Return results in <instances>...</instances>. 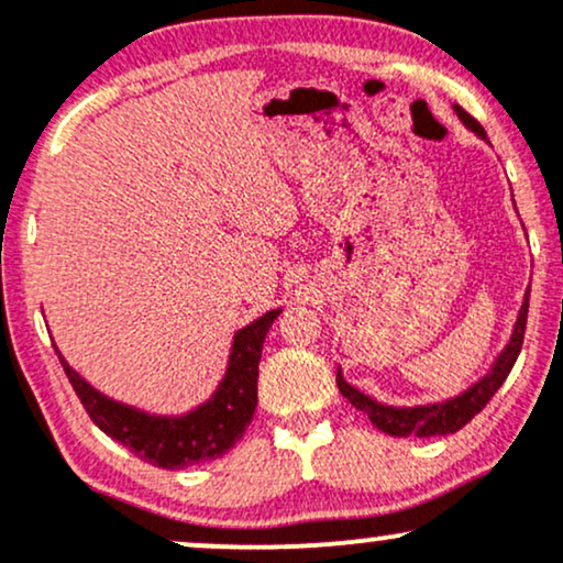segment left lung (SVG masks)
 <instances>
[{"instance_id":"8db88e82","label":"left lung","mask_w":563,"mask_h":563,"mask_svg":"<svg viewBox=\"0 0 563 563\" xmlns=\"http://www.w3.org/2000/svg\"><path fill=\"white\" fill-rule=\"evenodd\" d=\"M457 119L463 121V126L471 129L476 137L489 142L487 132L476 119L463 111L461 106H452ZM527 312H529V288L525 290V299H521L519 314H516L514 331H510L506 346L495 354V360L489 363L487 371L479 378L471 380V384L455 397L442 399V402H423V405H386L373 399L371 394L360 391L357 386H352L341 373V367L335 371V386L344 397L352 402L357 410H363L371 423L378 431L389 437H448L455 434L457 429H463L484 405L493 399V394L500 389L503 380L508 378L510 367H514L516 357L521 352V341H525V328H527Z\"/></svg>"}]
</instances>
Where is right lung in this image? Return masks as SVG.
Returning <instances> with one entry per match:
<instances>
[{
  "label": "right lung",
  "mask_w": 563,
  "mask_h": 563,
  "mask_svg": "<svg viewBox=\"0 0 563 563\" xmlns=\"http://www.w3.org/2000/svg\"><path fill=\"white\" fill-rule=\"evenodd\" d=\"M280 312V307L269 309L262 318L235 331L228 367L217 389L209 399L179 416L147 412L108 397L68 365L60 349L55 346V352L97 429L132 450L140 461L169 471L187 468L224 455L243 437L256 410V378H260L264 339Z\"/></svg>",
  "instance_id": "obj_1"
}]
</instances>
